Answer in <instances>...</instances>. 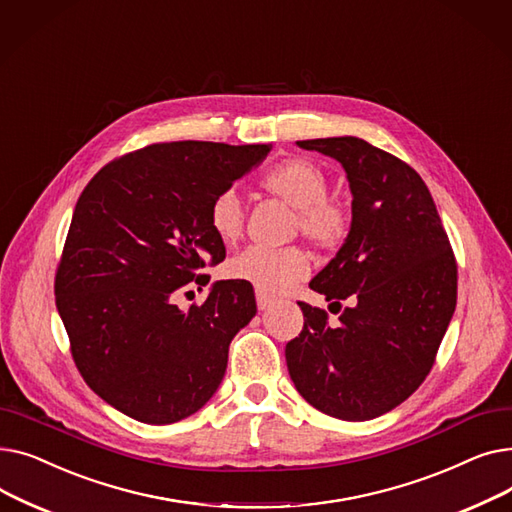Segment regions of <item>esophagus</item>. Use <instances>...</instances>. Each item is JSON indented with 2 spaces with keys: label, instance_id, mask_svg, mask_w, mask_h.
I'll return each mask as SVG.
<instances>
[{
  "label": "esophagus",
  "instance_id": "34e87169",
  "mask_svg": "<svg viewBox=\"0 0 512 512\" xmlns=\"http://www.w3.org/2000/svg\"><path fill=\"white\" fill-rule=\"evenodd\" d=\"M255 299H257V307H259V311H265V309H270L272 307V299L270 297H267V294L265 292H261V290H257L255 292Z\"/></svg>",
  "mask_w": 512,
  "mask_h": 512
}]
</instances>
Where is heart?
I'll use <instances>...</instances> for the list:
<instances>
[{"mask_svg":"<svg viewBox=\"0 0 512 512\" xmlns=\"http://www.w3.org/2000/svg\"><path fill=\"white\" fill-rule=\"evenodd\" d=\"M261 186L294 207L292 228L303 232L319 249H338L351 232V209L326 195L328 176L305 157H288L261 178ZM245 209L234 188L213 197L209 224L222 242H234L242 232ZM309 274V257L299 247H249L228 263V276L253 284L265 294H280Z\"/></svg>","mask_w":512,"mask_h":512,"instance_id":"b5f03b06","label":"heart"}]
</instances>
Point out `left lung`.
<instances>
[{"label":"left lung","instance_id":"1","mask_svg":"<svg viewBox=\"0 0 512 512\" xmlns=\"http://www.w3.org/2000/svg\"><path fill=\"white\" fill-rule=\"evenodd\" d=\"M340 161L353 224L309 288L348 300L338 326L299 303L305 324L286 344L294 388L344 421L380 417L427 378L456 307V261L436 203L405 161L357 137L297 141Z\"/></svg>","mask_w":512,"mask_h":512}]
</instances>
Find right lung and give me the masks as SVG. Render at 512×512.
Returning <instances> with one entry per match:
<instances>
[{
    "label": "right lung",
    "mask_w": 512,
    "mask_h": 512,
    "mask_svg": "<svg viewBox=\"0 0 512 512\" xmlns=\"http://www.w3.org/2000/svg\"><path fill=\"white\" fill-rule=\"evenodd\" d=\"M272 145L159 143L103 166L74 207L56 272V305L87 386L120 413L166 425L215 394L228 346L257 313L253 286L213 282L180 311L186 284L226 247L209 224L213 197Z\"/></svg>",
    "instance_id": "obj_1"
}]
</instances>
